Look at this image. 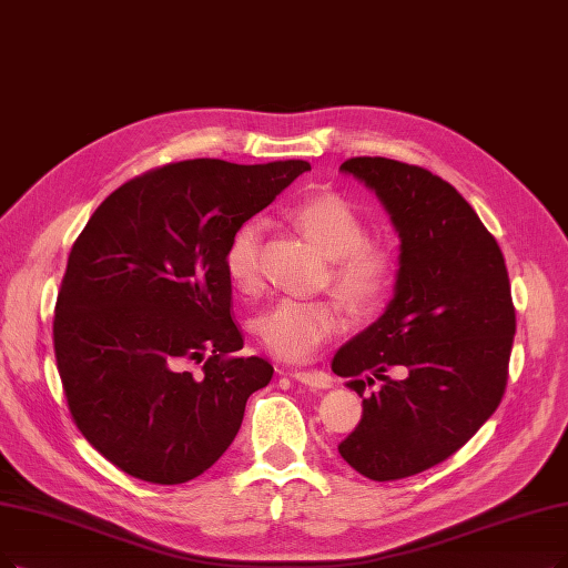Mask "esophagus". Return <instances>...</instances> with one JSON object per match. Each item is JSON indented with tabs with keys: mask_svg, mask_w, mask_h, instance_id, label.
<instances>
[{
	"mask_svg": "<svg viewBox=\"0 0 568 568\" xmlns=\"http://www.w3.org/2000/svg\"><path fill=\"white\" fill-rule=\"evenodd\" d=\"M293 379L305 384V387L312 389H331L333 387V377L326 375L324 371H307V368H296L288 373Z\"/></svg>",
	"mask_w": 568,
	"mask_h": 568,
	"instance_id": "1",
	"label": "esophagus"
}]
</instances>
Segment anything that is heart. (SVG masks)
I'll list each match as a JSON object with an SVG mask.
<instances>
[{
	"mask_svg": "<svg viewBox=\"0 0 568 568\" xmlns=\"http://www.w3.org/2000/svg\"><path fill=\"white\" fill-rule=\"evenodd\" d=\"M286 221L328 258L326 280L354 310H373L396 282L398 261L387 244L368 240V225L349 200L337 193H316L293 202ZM263 229L256 219L240 223L223 252L231 284L252 293L261 284ZM347 316L333 298H280L254 322L261 343L284 361H303L326 339L343 333Z\"/></svg>",
	"mask_w": 568,
	"mask_h": 568,
	"instance_id": "heart-1",
	"label": "heart"
}]
</instances>
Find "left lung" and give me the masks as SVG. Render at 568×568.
<instances>
[{
	"mask_svg": "<svg viewBox=\"0 0 568 568\" xmlns=\"http://www.w3.org/2000/svg\"><path fill=\"white\" fill-rule=\"evenodd\" d=\"M339 170L392 214L400 267L384 314L333 356V373L358 396L382 382L337 452L371 480H400L455 455L501 403L515 335L508 270L445 179L379 155Z\"/></svg>",
	"mask_w": 568,
	"mask_h": 568,
	"instance_id": "obj_1",
	"label": "left lung"
}]
</instances>
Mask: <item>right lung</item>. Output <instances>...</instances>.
Instances as JSON below:
<instances>
[{
  "mask_svg": "<svg viewBox=\"0 0 568 568\" xmlns=\"http://www.w3.org/2000/svg\"><path fill=\"white\" fill-rule=\"evenodd\" d=\"M307 170L170 163L125 181L77 237L55 303L58 373L85 440L132 478H197L270 382L265 358L237 356L223 252L240 223Z\"/></svg>",
  "mask_w": 568,
  "mask_h": 568,
  "instance_id": "obj_1",
  "label": "right lung"
}]
</instances>
